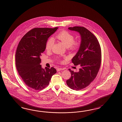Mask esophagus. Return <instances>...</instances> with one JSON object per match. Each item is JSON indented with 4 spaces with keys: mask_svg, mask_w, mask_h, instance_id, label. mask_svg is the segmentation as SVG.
Returning <instances> with one entry per match:
<instances>
[{
    "mask_svg": "<svg viewBox=\"0 0 122 122\" xmlns=\"http://www.w3.org/2000/svg\"><path fill=\"white\" fill-rule=\"evenodd\" d=\"M63 70H64V69L62 68H58L57 69V71H60Z\"/></svg>",
    "mask_w": 122,
    "mask_h": 122,
    "instance_id": "esophagus-1",
    "label": "esophagus"
}]
</instances>
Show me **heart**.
I'll list each match as a JSON object with an SVG mask.
<instances>
[{"label":"heart","mask_w":122,"mask_h":122,"mask_svg":"<svg viewBox=\"0 0 122 122\" xmlns=\"http://www.w3.org/2000/svg\"><path fill=\"white\" fill-rule=\"evenodd\" d=\"M56 37L66 47H69L71 50H76L80 47V42L78 41H74V35L66 31L63 30L61 31L57 35ZM54 43L55 40L54 38L53 37L49 38L46 44V50L47 51L51 50Z\"/></svg>","instance_id":"obj_1"}]
</instances>
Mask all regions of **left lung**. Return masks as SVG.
Listing matches in <instances>:
<instances>
[{
  "instance_id": "8db88e82",
  "label": "left lung",
  "mask_w": 122,
  "mask_h": 122,
  "mask_svg": "<svg viewBox=\"0 0 122 122\" xmlns=\"http://www.w3.org/2000/svg\"><path fill=\"white\" fill-rule=\"evenodd\" d=\"M68 29L77 32L81 37L79 49L72 59L75 66L81 67L77 72L69 69L71 77L66 81L69 88L77 91L89 86L97 76L101 63V49L96 37L85 27L75 26Z\"/></svg>"
}]
</instances>
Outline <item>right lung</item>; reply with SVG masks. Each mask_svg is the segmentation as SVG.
<instances>
[{
  "label": "right lung",
  "instance_id": "1",
  "mask_svg": "<svg viewBox=\"0 0 122 122\" xmlns=\"http://www.w3.org/2000/svg\"><path fill=\"white\" fill-rule=\"evenodd\" d=\"M59 28H35L30 30L19 43L15 53V65L19 75L27 86L36 90L44 89L56 70L41 67V54L46 49L48 38Z\"/></svg>",
  "mask_w": 122,
  "mask_h": 122
}]
</instances>
